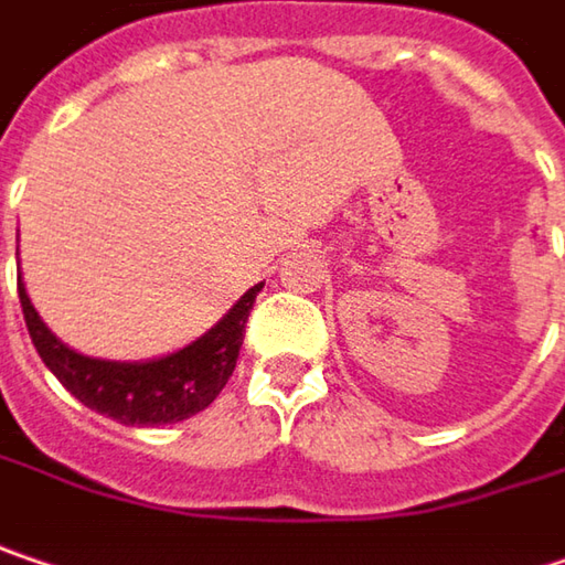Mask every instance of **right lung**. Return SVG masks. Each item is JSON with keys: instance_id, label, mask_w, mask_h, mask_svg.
Here are the masks:
<instances>
[{"instance_id": "obj_1", "label": "right lung", "mask_w": 565, "mask_h": 565, "mask_svg": "<svg viewBox=\"0 0 565 565\" xmlns=\"http://www.w3.org/2000/svg\"><path fill=\"white\" fill-rule=\"evenodd\" d=\"M262 287L265 284L249 287L223 313V319L191 345L150 361H108L70 349L53 335L47 322L34 310L21 275H18V300L38 354L51 367L53 377L79 403L115 418L120 425H169L207 409L233 377L236 358L243 349L246 319Z\"/></svg>"}]
</instances>
